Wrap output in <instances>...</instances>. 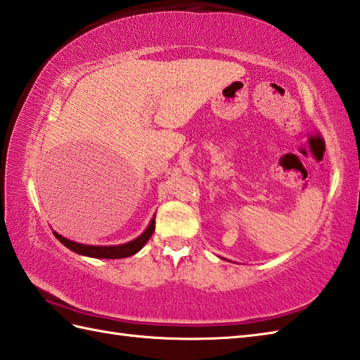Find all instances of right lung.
I'll use <instances>...</instances> for the list:
<instances>
[{"label": "right lung", "instance_id": "right-lung-1", "mask_svg": "<svg viewBox=\"0 0 360 360\" xmlns=\"http://www.w3.org/2000/svg\"><path fill=\"white\" fill-rule=\"evenodd\" d=\"M155 218L156 215L151 218L148 227L145 229V231L134 238L133 241H128L124 244H117V246H91V244H82V243H75L65 238L57 232H53L56 235V238L66 246L68 249H71L72 252L79 255H85V257H91V258H127V257H131L134 254H137L147 241L150 240V236L155 232Z\"/></svg>", "mask_w": 360, "mask_h": 360}]
</instances>
